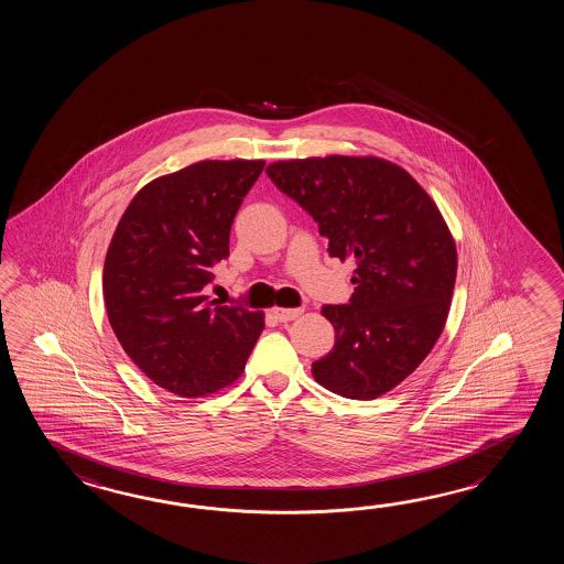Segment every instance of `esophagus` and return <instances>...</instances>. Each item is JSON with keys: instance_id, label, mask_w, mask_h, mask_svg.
I'll return each mask as SVG.
<instances>
[{"instance_id": "obj_1", "label": "esophagus", "mask_w": 564, "mask_h": 564, "mask_svg": "<svg viewBox=\"0 0 564 564\" xmlns=\"http://www.w3.org/2000/svg\"><path fill=\"white\" fill-rule=\"evenodd\" d=\"M272 314L276 316V321H280V323H290V321L299 318L302 308H276Z\"/></svg>"}]
</instances>
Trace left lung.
<instances>
[{
	"label": "left lung",
	"mask_w": 564,
	"mask_h": 564,
	"mask_svg": "<svg viewBox=\"0 0 564 564\" xmlns=\"http://www.w3.org/2000/svg\"><path fill=\"white\" fill-rule=\"evenodd\" d=\"M311 214L328 253L355 260L348 304H326L335 347L312 375L336 395L371 401L415 371L444 330L456 241L432 197L379 156H311L265 167Z\"/></svg>",
	"instance_id": "8db88e82"
}]
</instances>
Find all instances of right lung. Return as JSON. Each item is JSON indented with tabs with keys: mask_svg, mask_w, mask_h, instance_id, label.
I'll use <instances>...</instances> for the list:
<instances>
[{
	"mask_svg": "<svg viewBox=\"0 0 564 564\" xmlns=\"http://www.w3.org/2000/svg\"><path fill=\"white\" fill-rule=\"evenodd\" d=\"M265 161H199L147 183L108 246V321L132 362L181 397H204L240 377L264 314L205 296L229 256V231Z\"/></svg>",
	"mask_w": 564,
	"mask_h": 564,
	"instance_id": "1",
	"label": "right lung"
}]
</instances>
